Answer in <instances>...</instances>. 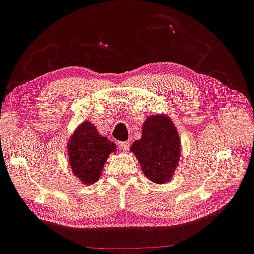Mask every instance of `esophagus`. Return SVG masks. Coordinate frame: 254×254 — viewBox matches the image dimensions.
Masks as SVG:
<instances>
[{
  "instance_id": "1",
  "label": "esophagus",
  "mask_w": 254,
  "mask_h": 254,
  "mask_svg": "<svg viewBox=\"0 0 254 254\" xmlns=\"http://www.w3.org/2000/svg\"><path fill=\"white\" fill-rule=\"evenodd\" d=\"M128 148H130V142H127V141L119 142V149L121 151H124V153H126V151L128 150Z\"/></svg>"
}]
</instances>
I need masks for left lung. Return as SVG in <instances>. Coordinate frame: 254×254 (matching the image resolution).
Instances as JSON below:
<instances>
[{"label": "left lung", "instance_id": "8db88e82", "mask_svg": "<svg viewBox=\"0 0 254 254\" xmlns=\"http://www.w3.org/2000/svg\"><path fill=\"white\" fill-rule=\"evenodd\" d=\"M138 158L142 172L155 184L172 179L180 158V137L166 115H150L142 126L141 139L130 149Z\"/></svg>", "mask_w": 254, "mask_h": 254}]
</instances>
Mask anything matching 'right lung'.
<instances>
[{
  "label": "right lung",
  "instance_id": "add662e5",
  "mask_svg": "<svg viewBox=\"0 0 254 254\" xmlns=\"http://www.w3.org/2000/svg\"><path fill=\"white\" fill-rule=\"evenodd\" d=\"M67 148L74 176L84 185H92L99 180L106 160L116 150V146L108 138L98 133L90 121H84L69 138Z\"/></svg>",
  "mask_w": 254,
  "mask_h": 254
}]
</instances>
